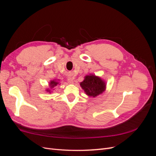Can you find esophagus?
<instances>
[{
  "mask_svg": "<svg viewBox=\"0 0 156 156\" xmlns=\"http://www.w3.org/2000/svg\"><path fill=\"white\" fill-rule=\"evenodd\" d=\"M68 81L69 83H73V79L72 77H68Z\"/></svg>",
  "mask_w": 156,
  "mask_h": 156,
  "instance_id": "34e87169",
  "label": "esophagus"
}]
</instances>
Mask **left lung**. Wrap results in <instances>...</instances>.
<instances>
[{
  "mask_svg": "<svg viewBox=\"0 0 156 156\" xmlns=\"http://www.w3.org/2000/svg\"><path fill=\"white\" fill-rule=\"evenodd\" d=\"M84 92L89 97H96L105 90V82L94 75H86L83 81L80 83Z\"/></svg>",
  "mask_w": 156,
  "mask_h": 156,
  "instance_id": "obj_1",
  "label": "left lung"
}]
</instances>
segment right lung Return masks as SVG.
<instances>
[{
  "mask_svg": "<svg viewBox=\"0 0 156 156\" xmlns=\"http://www.w3.org/2000/svg\"><path fill=\"white\" fill-rule=\"evenodd\" d=\"M59 83L58 81H56V80H53V81H51V82L49 83V86H50V88L52 89L53 88L55 87H56L57 84H58ZM47 92H49V93H51V90L50 89H47L46 90Z\"/></svg>",
  "mask_w": 156,
  "mask_h": 156,
  "instance_id": "1",
  "label": "right lung"
}]
</instances>
